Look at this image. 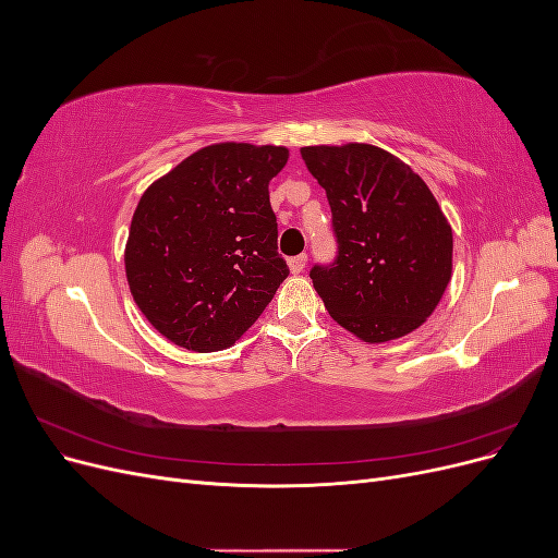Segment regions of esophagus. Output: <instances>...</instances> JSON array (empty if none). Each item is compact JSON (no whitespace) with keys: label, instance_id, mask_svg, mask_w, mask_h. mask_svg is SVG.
Returning <instances> with one entry per match:
<instances>
[{"label":"esophagus","instance_id":"obj_1","mask_svg":"<svg viewBox=\"0 0 558 558\" xmlns=\"http://www.w3.org/2000/svg\"><path fill=\"white\" fill-rule=\"evenodd\" d=\"M305 265H307V256H305V253H300V256H295V258L289 260V267H291L293 275H300L302 269H305Z\"/></svg>","mask_w":558,"mask_h":558}]
</instances>
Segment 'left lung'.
<instances>
[{
    "label": "left lung",
    "instance_id": "left-lung-1",
    "mask_svg": "<svg viewBox=\"0 0 558 558\" xmlns=\"http://www.w3.org/2000/svg\"><path fill=\"white\" fill-rule=\"evenodd\" d=\"M300 154L332 211L337 256L310 272L328 314L369 344L416 330L451 279V226L430 189L369 144Z\"/></svg>",
    "mask_w": 558,
    "mask_h": 558
}]
</instances>
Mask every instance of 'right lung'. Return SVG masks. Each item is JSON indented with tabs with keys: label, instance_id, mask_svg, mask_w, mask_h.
Masks as SVG:
<instances>
[{
	"label": "right lung",
	"instance_id": "1",
	"mask_svg": "<svg viewBox=\"0 0 558 558\" xmlns=\"http://www.w3.org/2000/svg\"><path fill=\"white\" fill-rule=\"evenodd\" d=\"M289 148L211 144L154 181L134 209L125 275L142 314L189 351L232 347L289 277L267 185Z\"/></svg>",
	"mask_w": 558,
	"mask_h": 558
}]
</instances>
